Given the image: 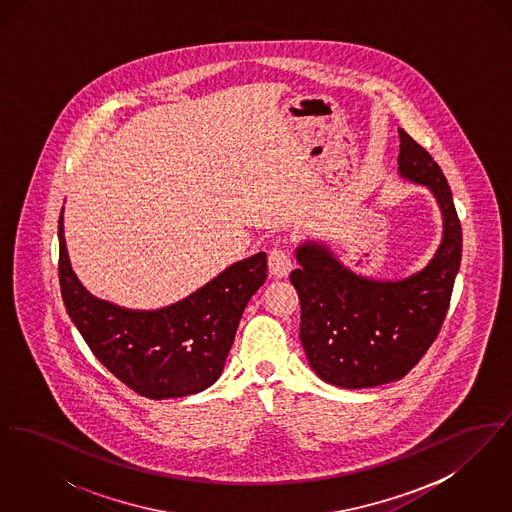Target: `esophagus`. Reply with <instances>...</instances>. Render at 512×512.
Segmentation results:
<instances>
[{
	"mask_svg": "<svg viewBox=\"0 0 512 512\" xmlns=\"http://www.w3.org/2000/svg\"><path fill=\"white\" fill-rule=\"evenodd\" d=\"M268 270L276 278H284L292 270V257L284 245H274L268 253Z\"/></svg>",
	"mask_w": 512,
	"mask_h": 512,
	"instance_id": "obj_1",
	"label": "esophagus"
}]
</instances>
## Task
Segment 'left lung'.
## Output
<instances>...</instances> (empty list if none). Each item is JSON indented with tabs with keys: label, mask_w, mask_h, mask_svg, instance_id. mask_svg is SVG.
I'll use <instances>...</instances> for the list:
<instances>
[{
	"label": "left lung",
	"mask_w": 512,
	"mask_h": 512,
	"mask_svg": "<svg viewBox=\"0 0 512 512\" xmlns=\"http://www.w3.org/2000/svg\"><path fill=\"white\" fill-rule=\"evenodd\" d=\"M399 174L438 201L443 238L432 261L403 280H374L343 267L317 242L295 249L290 280L301 303L299 338L324 382L374 388L401 380L438 338L461 267L463 230L453 194L432 155L399 130Z\"/></svg>",
	"instance_id": "1"
}]
</instances>
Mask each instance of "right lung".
Masks as SVG:
<instances>
[{"label": "right lung", "instance_id": "add662e5", "mask_svg": "<svg viewBox=\"0 0 512 512\" xmlns=\"http://www.w3.org/2000/svg\"><path fill=\"white\" fill-rule=\"evenodd\" d=\"M267 280V253L220 272L186 299L122 309L86 292L74 276L59 217V284L67 313L101 365L149 399L186 397L219 380L247 301Z\"/></svg>", "mask_w": 512, "mask_h": 512}]
</instances>
